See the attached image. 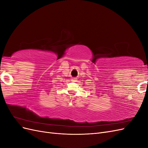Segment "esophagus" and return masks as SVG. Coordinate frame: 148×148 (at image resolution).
Listing matches in <instances>:
<instances>
[{
  "instance_id": "1",
  "label": "esophagus",
  "mask_w": 148,
  "mask_h": 148,
  "mask_svg": "<svg viewBox=\"0 0 148 148\" xmlns=\"http://www.w3.org/2000/svg\"><path fill=\"white\" fill-rule=\"evenodd\" d=\"M71 80H72V82H76V81H77V79H76V78H72V79H71Z\"/></svg>"
}]
</instances>
